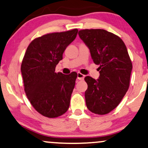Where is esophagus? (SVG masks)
Returning <instances> with one entry per match:
<instances>
[{
  "mask_svg": "<svg viewBox=\"0 0 148 148\" xmlns=\"http://www.w3.org/2000/svg\"><path fill=\"white\" fill-rule=\"evenodd\" d=\"M84 78H85V75H84V74H81V73L80 72L77 73V78L78 80H83L84 79Z\"/></svg>",
  "mask_w": 148,
  "mask_h": 148,
  "instance_id": "34e87169",
  "label": "esophagus"
}]
</instances>
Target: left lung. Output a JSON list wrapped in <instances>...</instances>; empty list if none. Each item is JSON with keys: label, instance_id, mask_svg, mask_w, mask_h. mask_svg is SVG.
I'll use <instances>...</instances> for the list:
<instances>
[{"label": "left lung", "instance_id": "8db88e82", "mask_svg": "<svg viewBox=\"0 0 148 148\" xmlns=\"http://www.w3.org/2000/svg\"><path fill=\"white\" fill-rule=\"evenodd\" d=\"M80 38L90 50L95 64L99 65L100 76H86L88 87L86 105L91 112L105 115L113 111L128 91L132 64L126 46L120 37L104 29H84Z\"/></svg>", "mask_w": 148, "mask_h": 148}]
</instances>
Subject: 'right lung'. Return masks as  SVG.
I'll list each match as a JSON object with an SVG mask.
<instances>
[{
    "label": "right lung",
    "mask_w": 148,
    "mask_h": 148,
    "mask_svg": "<svg viewBox=\"0 0 148 148\" xmlns=\"http://www.w3.org/2000/svg\"><path fill=\"white\" fill-rule=\"evenodd\" d=\"M77 33L78 29H74L37 37L24 54L21 65L24 91L35 109L45 117L62 115L70 106L77 74L56 73L55 68Z\"/></svg>",
    "instance_id": "1"
}]
</instances>
